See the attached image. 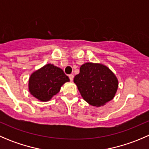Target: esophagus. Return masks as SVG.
<instances>
[{
    "instance_id": "34e87169",
    "label": "esophagus",
    "mask_w": 149,
    "mask_h": 149,
    "mask_svg": "<svg viewBox=\"0 0 149 149\" xmlns=\"http://www.w3.org/2000/svg\"><path fill=\"white\" fill-rule=\"evenodd\" d=\"M68 76H69V79H70V80L72 81L73 80V77H74V76H73V74H70V75H69Z\"/></svg>"
}]
</instances>
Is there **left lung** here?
<instances>
[{
    "label": "left lung",
    "mask_w": 149,
    "mask_h": 149,
    "mask_svg": "<svg viewBox=\"0 0 149 149\" xmlns=\"http://www.w3.org/2000/svg\"><path fill=\"white\" fill-rule=\"evenodd\" d=\"M73 81L84 100L94 107L103 106L112 100L118 88L116 76L109 68L100 63L83 64Z\"/></svg>",
    "instance_id": "left-lung-1"
}]
</instances>
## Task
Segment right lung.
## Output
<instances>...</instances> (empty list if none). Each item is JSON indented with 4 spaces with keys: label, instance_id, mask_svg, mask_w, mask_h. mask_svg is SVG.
Masks as SVG:
<instances>
[{
    "label": "right lung",
    "instance_id": "obj_1",
    "mask_svg": "<svg viewBox=\"0 0 149 149\" xmlns=\"http://www.w3.org/2000/svg\"><path fill=\"white\" fill-rule=\"evenodd\" d=\"M70 79L62 69L49 63L31 73L29 79V91L40 101L47 102Z\"/></svg>",
    "mask_w": 149,
    "mask_h": 149
}]
</instances>
